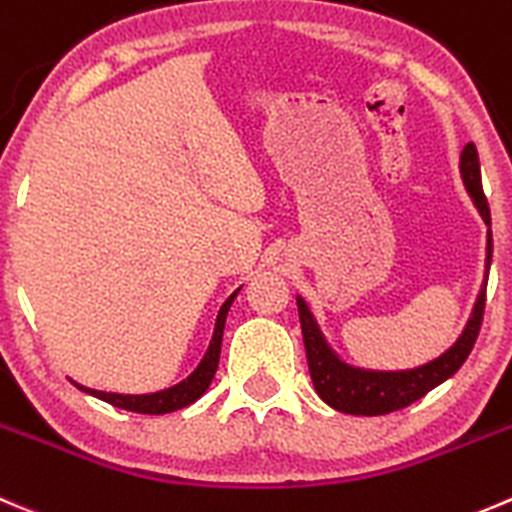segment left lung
Masks as SVG:
<instances>
[{
  "instance_id": "1",
  "label": "left lung",
  "mask_w": 512,
  "mask_h": 512,
  "mask_svg": "<svg viewBox=\"0 0 512 512\" xmlns=\"http://www.w3.org/2000/svg\"><path fill=\"white\" fill-rule=\"evenodd\" d=\"M460 177L473 197V205L478 207L480 217L485 225H490V207L483 195V182H480V162L478 150L473 142L465 145L460 152ZM488 255H485V272L490 270V260H493V235L488 230ZM485 285L480 290L478 300H475L473 315H470L468 325H465L463 335L453 342V347L443 352L435 360L425 362L420 367H410V370H365V367L347 365L345 360L337 357V352L327 345L325 335L317 327L315 317H312L307 302L297 295V310H300V325H302V340H305L307 352V367H310L312 385H315L317 395L325 400L330 408L340 410L347 415H388L395 410H403L428 395L430 390L438 388L440 382L453 377L460 370L465 360H468L470 350H473L475 340H478L480 322H483L485 310Z\"/></svg>"
}]
</instances>
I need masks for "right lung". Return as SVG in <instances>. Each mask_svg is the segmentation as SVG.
<instances>
[{
	"instance_id": "1",
	"label": "right lung",
	"mask_w": 512,
	"mask_h": 512,
	"mask_svg": "<svg viewBox=\"0 0 512 512\" xmlns=\"http://www.w3.org/2000/svg\"><path fill=\"white\" fill-rule=\"evenodd\" d=\"M235 290L230 297L225 300V305L220 307V315H217L215 322V332H212L210 347H207L205 357H202L200 365L195 367L187 380L177 382L172 388L160 390V393H150V395H119V393H102V390H92L84 388V385H77L79 390H84L87 395H94V398L104 400V403L114 405V408L130 410V413H142V415H165V413H175V410L187 408V405L195 403L197 398L205 395V390L210 388L212 377L217 372V362H220V350H222V332H225V320L227 312H230L232 300L237 297Z\"/></svg>"
}]
</instances>
